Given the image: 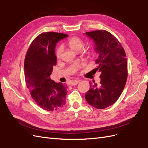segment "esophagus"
I'll list each match as a JSON object with an SVG mask.
<instances>
[{
    "mask_svg": "<svg viewBox=\"0 0 148 148\" xmlns=\"http://www.w3.org/2000/svg\"><path fill=\"white\" fill-rule=\"evenodd\" d=\"M79 82H80V80H74V81H73V82L71 83V85H72V86L76 85H77L78 84Z\"/></svg>",
    "mask_w": 148,
    "mask_h": 148,
    "instance_id": "esophagus-1",
    "label": "esophagus"
}]
</instances>
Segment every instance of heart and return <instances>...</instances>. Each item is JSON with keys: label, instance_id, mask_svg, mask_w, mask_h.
<instances>
[{"label": "heart", "instance_id": "1", "mask_svg": "<svg viewBox=\"0 0 148 148\" xmlns=\"http://www.w3.org/2000/svg\"><path fill=\"white\" fill-rule=\"evenodd\" d=\"M68 45L70 47L71 49L73 51L78 52L82 50L83 47L84 46V42L82 39L79 37H72L68 40ZM62 48L61 46H59L57 48L56 51V55L57 57H59L62 53Z\"/></svg>", "mask_w": 148, "mask_h": 148}]
</instances>
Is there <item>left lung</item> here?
<instances>
[{"label": "left lung", "mask_w": 148, "mask_h": 148, "mask_svg": "<svg viewBox=\"0 0 148 148\" xmlns=\"http://www.w3.org/2000/svg\"><path fill=\"white\" fill-rule=\"evenodd\" d=\"M94 41L96 71L100 73L99 85L90 82L85 97L90 105L103 109L116 102L123 91L127 78V62L124 48L117 39L105 30L85 32Z\"/></svg>", "instance_id": "1"}]
</instances>
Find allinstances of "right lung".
I'll return each instance as SVG.
<instances>
[{
  "mask_svg": "<svg viewBox=\"0 0 148 148\" xmlns=\"http://www.w3.org/2000/svg\"><path fill=\"white\" fill-rule=\"evenodd\" d=\"M68 36L58 32H42L31 42L25 57L27 87L37 105L48 111L57 110L65 103L67 86L55 82L50 75L56 64V43Z\"/></svg>",
  "mask_w": 148,
  "mask_h": 148,
  "instance_id": "add662e5",
  "label": "right lung"
}]
</instances>
